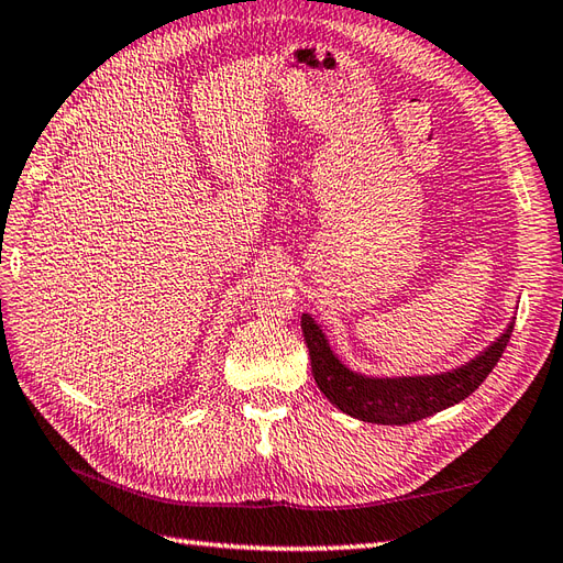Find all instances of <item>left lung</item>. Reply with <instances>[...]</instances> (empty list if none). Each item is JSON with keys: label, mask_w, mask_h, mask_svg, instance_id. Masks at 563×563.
<instances>
[{"label": "left lung", "mask_w": 563, "mask_h": 563, "mask_svg": "<svg viewBox=\"0 0 563 563\" xmlns=\"http://www.w3.org/2000/svg\"><path fill=\"white\" fill-rule=\"evenodd\" d=\"M514 324L516 320H510L501 336H496V342L453 371L433 373V376L387 378L364 376V373H356L342 364L316 318L308 313L301 316L310 368H313L320 393L344 415L371 423H387V427H402V423L427 419L435 411L470 397L498 364L510 332H514Z\"/></svg>", "instance_id": "8db88e82"}]
</instances>
